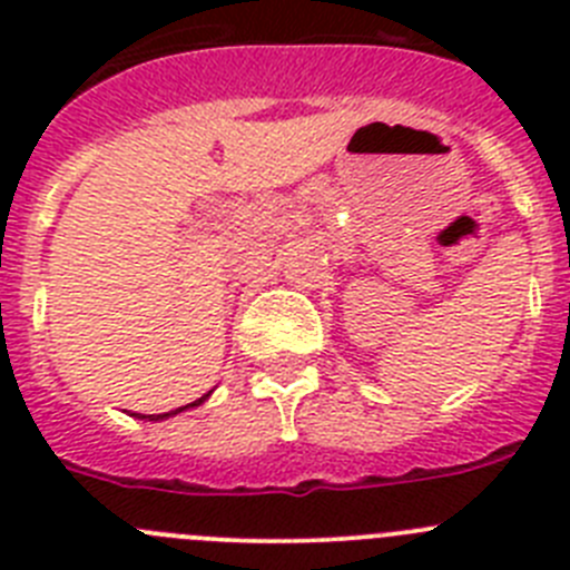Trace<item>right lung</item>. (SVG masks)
<instances>
[{
  "label": "right lung",
  "mask_w": 570,
  "mask_h": 570,
  "mask_svg": "<svg viewBox=\"0 0 570 570\" xmlns=\"http://www.w3.org/2000/svg\"><path fill=\"white\" fill-rule=\"evenodd\" d=\"M210 396V391L205 396H199L196 402H190V405H183V407H176V411H168V414H134L136 420H148V422H159V420H168V416H176V414H183V411H188V407H196V405H203L205 400Z\"/></svg>",
  "instance_id": "right-lung-1"
}]
</instances>
